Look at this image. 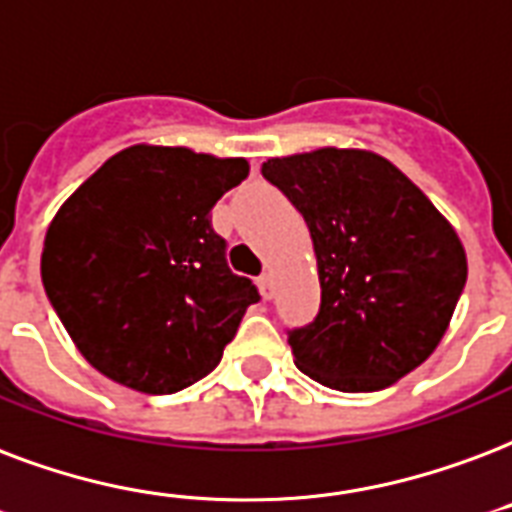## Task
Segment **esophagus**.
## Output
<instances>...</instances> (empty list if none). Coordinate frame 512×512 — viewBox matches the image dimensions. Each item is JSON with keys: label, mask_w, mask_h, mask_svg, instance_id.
Masks as SVG:
<instances>
[{"label": "esophagus", "mask_w": 512, "mask_h": 512, "mask_svg": "<svg viewBox=\"0 0 512 512\" xmlns=\"http://www.w3.org/2000/svg\"><path fill=\"white\" fill-rule=\"evenodd\" d=\"M257 287H260V295H263L265 300H271V295H273V279H271V273H263V276L257 279Z\"/></svg>", "instance_id": "1"}]
</instances>
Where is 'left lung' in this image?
Here are the masks:
<instances>
[{
	"instance_id": "8db88e82",
	"label": "left lung",
	"mask_w": 512,
	"mask_h": 512,
	"mask_svg": "<svg viewBox=\"0 0 512 512\" xmlns=\"http://www.w3.org/2000/svg\"><path fill=\"white\" fill-rule=\"evenodd\" d=\"M263 177L303 214L317 255L322 306L290 330L298 370L338 392H376L419 368L467 282L451 222L370 150L268 158Z\"/></svg>"
}]
</instances>
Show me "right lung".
Here are the masks:
<instances>
[{"label": "right lung", "instance_id": "add662e5", "mask_svg": "<svg viewBox=\"0 0 512 512\" xmlns=\"http://www.w3.org/2000/svg\"><path fill=\"white\" fill-rule=\"evenodd\" d=\"M244 158L134 144L58 209L42 284L101 376L174 395L212 373L260 292L225 263L212 209L247 179Z\"/></svg>", "mask_w": 512, "mask_h": 512}]
</instances>
